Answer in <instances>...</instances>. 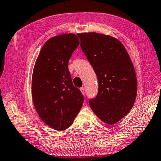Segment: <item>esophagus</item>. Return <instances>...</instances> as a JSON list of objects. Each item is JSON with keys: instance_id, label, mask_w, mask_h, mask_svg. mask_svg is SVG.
Listing matches in <instances>:
<instances>
[{"instance_id": "esophagus-1", "label": "esophagus", "mask_w": 161, "mask_h": 161, "mask_svg": "<svg viewBox=\"0 0 161 161\" xmlns=\"http://www.w3.org/2000/svg\"><path fill=\"white\" fill-rule=\"evenodd\" d=\"M80 91L81 92V94H82L83 95L85 94L86 91H85V88H84V87H81V88H80Z\"/></svg>"}]
</instances>
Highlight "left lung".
Wrapping results in <instances>:
<instances>
[{"label":"left lung","mask_w":161,"mask_h":161,"mask_svg":"<svg viewBox=\"0 0 161 161\" xmlns=\"http://www.w3.org/2000/svg\"><path fill=\"white\" fill-rule=\"evenodd\" d=\"M80 46L97 76L99 91L89 106L98 118L112 125L131 109L137 94L134 67L123 44L110 35L78 33Z\"/></svg>","instance_id":"8db88e82"}]
</instances>
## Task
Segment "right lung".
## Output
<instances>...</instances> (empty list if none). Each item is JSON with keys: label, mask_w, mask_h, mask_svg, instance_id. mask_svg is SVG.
Here are the masks:
<instances>
[{"label": "right lung", "mask_w": 161, "mask_h": 161, "mask_svg": "<svg viewBox=\"0 0 161 161\" xmlns=\"http://www.w3.org/2000/svg\"><path fill=\"white\" fill-rule=\"evenodd\" d=\"M79 45V38L73 33L51 37L40 50L32 72L35 109L45 124L59 131L72 124L84 102L68 69L69 59Z\"/></svg>", "instance_id": "obj_1"}]
</instances>
